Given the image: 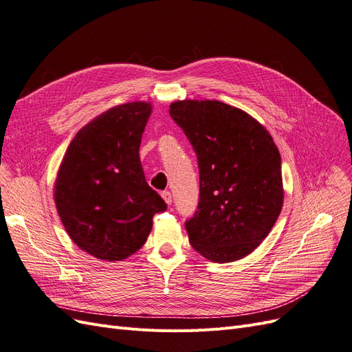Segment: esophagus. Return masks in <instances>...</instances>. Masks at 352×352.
I'll return each instance as SVG.
<instances>
[{
  "instance_id": "obj_1",
  "label": "esophagus",
  "mask_w": 352,
  "mask_h": 352,
  "mask_svg": "<svg viewBox=\"0 0 352 352\" xmlns=\"http://www.w3.org/2000/svg\"><path fill=\"white\" fill-rule=\"evenodd\" d=\"M162 199L165 200L166 205H171V203H173V195H171V192H169L168 190L162 191Z\"/></svg>"
}]
</instances>
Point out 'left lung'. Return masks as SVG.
<instances>
[{"mask_svg":"<svg viewBox=\"0 0 352 352\" xmlns=\"http://www.w3.org/2000/svg\"><path fill=\"white\" fill-rule=\"evenodd\" d=\"M169 116L197 156V210L186 221L190 244L214 263L250 254L283 203L280 155L267 130L219 100H178Z\"/></svg>","mask_w":352,"mask_h":352,"instance_id":"left-lung-1","label":"left lung"}]
</instances>
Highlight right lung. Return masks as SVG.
<instances>
[{
  "label": "right lung",
  "instance_id": "right-lung-1",
  "mask_svg": "<svg viewBox=\"0 0 352 352\" xmlns=\"http://www.w3.org/2000/svg\"><path fill=\"white\" fill-rule=\"evenodd\" d=\"M152 107L108 109L76 134L55 181V205L72 240L100 260L118 262L146 243L166 203L146 183L139 149Z\"/></svg>",
  "mask_w": 352,
  "mask_h": 352
}]
</instances>
